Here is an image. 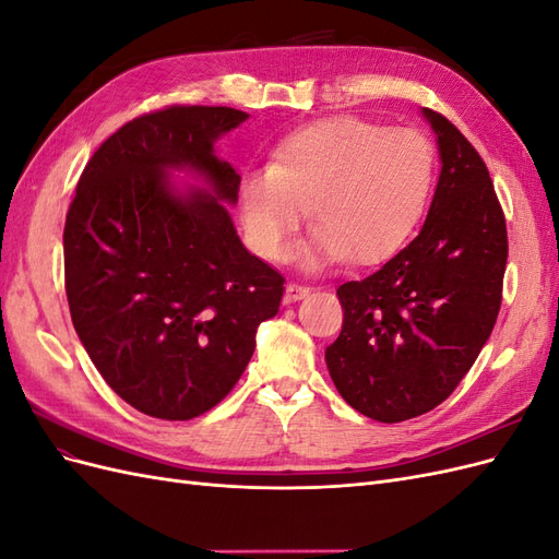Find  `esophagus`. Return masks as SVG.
<instances>
[{
    "label": "esophagus",
    "mask_w": 559,
    "mask_h": 559,
    "mask_svg": "<svg viewBox=\"0 0 559 559\" xmlns=\"http://www.w3.org/2000/svg\"><path fill=\"white\" fill-rule=\"evenodd\" d=\"M310 286L308 284H296V282H292V284H286V300L289 302H294V300H300V298H306V296H310Z\"/></svg>",
    "instance_id": "obj_1"
}]
</instances>
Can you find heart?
<instances>
[{
	"label": "heart",
	"mask_w": 559,
	"mask_h": 559,
	"mask_svg": "<svg viewBox=\"0 0 559 559\" xmlns=\"http://www.w3.org/2000/svg\"><path fill=\"white\" fill-rule=\"evenodd\" d=\"M433 179L436 148L421 132L335 116L292 132L275 146L273 165L247 173L238 207L263 259H289L310 207L317 228L302 263H378L415 233Z\"/></svg>",
	"instance_id": "obj_1"
}]
</instances>
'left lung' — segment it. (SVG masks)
<instances>
[{
    "label": "left lung",
    "instance_id": "left-lung-1",
    "mask_svg": "<svg viewBox=\"0 0 559 559\" xmlns=\"http://www.w3.org/2000/svg\"><path fill=\"white\" fill-rule=\"evenodd\" d=\"M421 114L441 154L427 222L378 273L337 289L343 331L326 347L341 396L386 425L433 411L468 373L495 329L509 259L480 154L443 114Z\"/></svg>",
    "mask_w": 559,
    "mask_h": 559
}]
</instances>
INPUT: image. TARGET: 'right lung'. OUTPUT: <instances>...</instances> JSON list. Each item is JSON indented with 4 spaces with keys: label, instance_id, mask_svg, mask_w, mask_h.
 <instances>
[{
    "label": "right lung",
    "instance_id": "1",
    "mask_svg": "<svg viewBox=\"0 0 559 559\" xmlns=\"http://www.w3.org/2000/svg\"><path fill=\"white\" fill-rule=\"evenodd\" d=\"M249 114L175 105L132 118L83 170L64 222V292L99 376L144 415L183 421L222 401L275 317L284 277L251 257L224 202L240 175L214 154ZM173 169L206 189L179 192Z\"/></svg>",
    "mask_w": 559,
    "mask_h": 559
}]
</instances>
